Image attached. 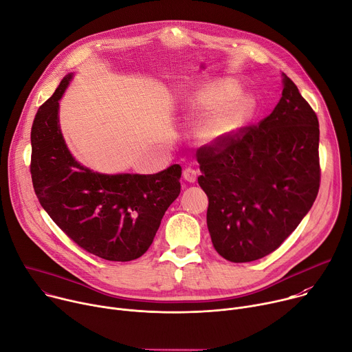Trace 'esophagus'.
I'll return each mask as SVG.
<instances>
[{"label": "esophagus", "mask_w": 352, "mask_h": 352, "mask_svg": "<svg viewBox=\"0 0 352 352\" xmlns=\"http://www.w3.org/2000/svg\"><path fill=\"white\" fill-rule=\"evenodd\" d=\"M182 177H184V179H185L186 182H189V184H193V182L196 181V178H197V173H196L193 168L188 167V168H185V170H184V174H182Z\"/></svg>", "instance_id": "esophagus-1"}]
</instances>
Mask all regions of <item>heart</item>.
I'll list each match as a JSON object with an SVG mask.
<instances>
[{
    "instance_id": "1",
    "label": "heart",
    "mask_w": 352,
    "mask_h": 352,
    "mask_svg": "<svg viewBox=\"0 0 352 352\" xmlns=\"http://www.w3.org/2000/svg\"><path fill=\"white\" fill-rule=\"evenodd\" d=\"M239 87L230 80H219L196 91L185 107V117L216 113L205 124L200 138L209 146H220L235 136L252 118L255 102L249 96H239Z\"/></svg>"
}]
</instances>
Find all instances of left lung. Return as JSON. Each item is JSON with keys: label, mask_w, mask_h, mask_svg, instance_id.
<instances>
[{"label": "left lung", "mask_w": 352, "mask_h": 352, "mask_svg": "<svg viewBox=\"0 0 352 352\" xmlns=\"http://www.w3.org/2000/svg\"><path fill=\"white\" fill-rule=\"evenodd\" d=\"M209 197L208 228L224 259L245 263L276 250L311 210L320 185L319 121L283 74L269 117L220 146L197 150Z\"/></svg>", "instance_id": "8db88e82"}]
</instances>
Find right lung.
<instances>
[{
    "mask_svg": "<svg viewBox=\"0 0 352 352\" xmlns=\"http://www.w3.org/2000/svg\"><path fill=\"white\" fill-rule=\"evenodd\" d=\"M68 74L38 109L30 132L33 188L43 209L86 252L113 262L140 258L181 192V166L150 175L100 174L83 167L60 129Z\"/></svg>",
    "mask_w": 352,
    "mask_h": 352,
    "instance_id": "add662e5",
    "label": "right lung"
}]
</instances>
